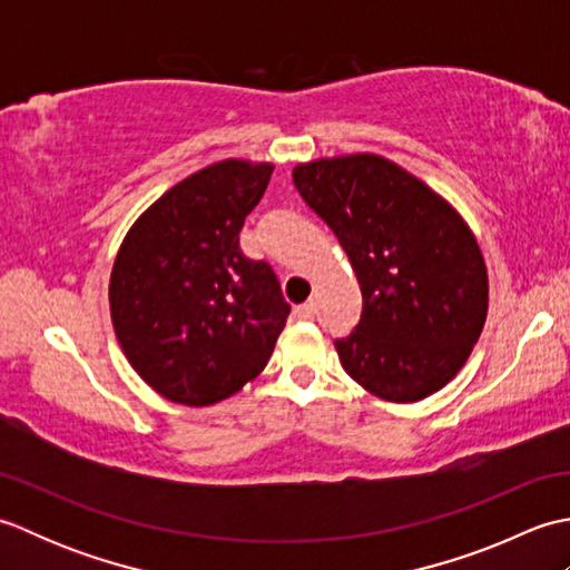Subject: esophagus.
Returning <instances> with one entry per match:
<instances>
[{"instance_id": "1", "label": "esophagus", "mask_w": 570, "mask_h": 570, "mask_svg": "<svg viewBox=\"0 0 570 570\" xmlns=\"http://www.w3.org/2000/svg\"><path fill=\"white\" fill-rule=\"evenodd\" d=\"M294 313L298 318H304V321H308V318H313V313H316V304H313V301H306V304H301V306H296L294 308Z\"/></svg>"}]
</instances>
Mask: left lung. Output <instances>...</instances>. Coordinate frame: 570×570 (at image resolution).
<instances>
[{"mask_svg":"<svg viewBox=\"0 0 570 570\" xmlns=\"http://www.w3.org/2000/svg\"><path fill=\"white\" fill-rule=\"evenodd\" d=\"M294 184L328 225L362 292V318L335 341L343 370L394 404L451 382L488 318V266L451 203L380 154L294 166Z\"/></svg>","mask_w":570,"mask_h":570,"instance_id":"left-lung-1","label":"left lung"}]
</instances>
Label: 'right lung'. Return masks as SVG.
Segmentation results:
<instances>
[{
    "mask_svg": "<svg viewBox=\"0 0 570 570\" xmlns=\"http://www.w3.org/2000/svg\"><path fill=\"white\" fill-rule=\"evenodd\" d=\"M274 166L225 159L168 188L129 227L110 274V316L129 365L154 392L213 406L269 362L288 311L239 229Z\"/></svg>",
    "mask_w": 570,
    "mask_h": 570,
    "instance_id": "right-lung-1",
    "label": "right lung"
}]
</instances>
